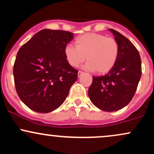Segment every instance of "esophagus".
<instances>
[{"mask_svg": "<svg viewBox=\"0 0 154 154\" xmlns=\"http://www.w3.org/2000/svg\"><path fill=\"white\" fill-rule=\"evenodd\" d=\"M82 73H83V72H82V71H79V72H78V77H80V76L82 75Z\"/></svg>", "mask_w": 154, "mask_h": 154, "instance_id": "obj_1", "label": "esophagus"}]
</instances>
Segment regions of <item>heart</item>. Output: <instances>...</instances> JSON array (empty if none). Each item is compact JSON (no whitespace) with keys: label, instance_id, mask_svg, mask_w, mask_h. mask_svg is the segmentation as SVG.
Returning a JSON list of instances; mask_svg holds the SVG:
<instances>
[{"label":"heart","instance_id":"heart-1","mask_svg":"<svg viewBox=\"0 0 154 154\" xmlns=\"http://www.w3.org/2000/svg\"><path fill=\"white\" fill-rule=\"evenodd\" d=\"M75 46L66 45L65 58L72 66L77 67L87 60L85 68L98 74H106L115 66L119 45L114 38L98 33H85L77 37Z\"/></svg>","mask_w":154,"mask_h":154}]
</instances>
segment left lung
Returning a JSON list of instances; mask_svg holds the SVG:
<instances>
[{"label": "left lung", "mask_w": 154, "mask_h": 154, "mask_svg": "<svg viewBox=\"0 0 154 154\" xmlns=\"http://www.w3.org/2000/svg\"><path fill=\"white\" fill-rule=\"evenodd\" d=\"M119 45L115 66L106 75L93 77L88 95L96 107L104 111H115L131 101L142 74L141 59L135 45L113 29H109Z\"/></svg>", "instance_id": "obj_1"}]
</instances>
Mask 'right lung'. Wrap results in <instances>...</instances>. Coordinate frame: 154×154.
I'll list each match as a JSON object with an SVG mask.
<instances>
[{
    "mask_svg": "<svg viewBox=\"0 0 154 154\" xmlns=\"http://www.w3.org/2000/svg\"><path fill=\"white\" fill-rule=\"evenodd\" d=\"M73 33L42 29L22 45L14 65L16 91L27 107L48 113L63 103L78 71L67 62L63 50Z\"/></svg>",
    "mask_w": 154,
    "mask_h": 154,
    "instance_id": "add662e5",
    "label": "right lung"
}]
</instances>
